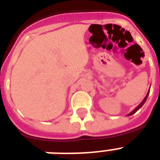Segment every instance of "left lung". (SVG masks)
Masks as SVG:
<instances>
[{"instance_id":"1","label":"left lung","mask_w":160,"mask_h":160,"mask_svg":"<svg viewBox=\"0 0 160 160\" xmlns=\"http://www.w3.org/2000/svg\"><path fill=\"white\" fill-rule=\"evenodd\" d=\"M149 90H150V89H149ZM149 91H148V93H147L146 96L144 97V100H142V102L140 103V104H139V105H138V106H137L136 108H135V109H134V110H133V111H131V112H130V113H129V114H127V116H130V115H132V114H134V113H135V112L138 111V110H139V109H140V108H141V107L143 106V105H144V103H145V101H146L147 98H148V95H149Z\"/></svg>"}]
</instances>
